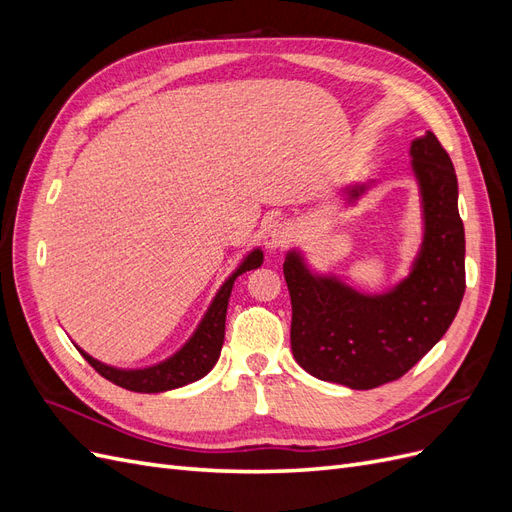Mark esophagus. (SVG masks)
Masks as SVG:
<instances>
[{"instance_id":"obj_1","label":"esophagus","mask_w":512,"mask_h":512,"mask_svg":"<svg viewBox=\"0 0 512 512\" xmlns=\"http://www.w3.org/2000/svg\"><path fill=\"white\" fill-rule=\"evenodd\" d=\"M288 241V228L282 220H271L262 228V243H265L267 250H280Z\"/></svg>"}]
</instances>
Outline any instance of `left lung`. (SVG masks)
I'll use <instances>...</instances> for the list:
<instances>
[{"mask_svg":"<svg viewBox=\"0 0 512 512\" xmlns=\"http://www.w3.org/2000/svg\"><path fill=\"white\" fill-rule=\"evenodd\" d=\"M410 156L425 235L406 280L389 292L363 294L333 275H314L299 252L286 254L292 354L320 380L356 391L393 382L440 342L457 316L466 292V235L455 168L433 132L414 138ZM365 190L346 188L348 203Z\"/></svg>","mask_w":512,"mask_h":512,"instance_id":"obj_1","label":"left lung"}]
</instances>
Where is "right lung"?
<instances>
[{
    "label": "right lung",
    "instance_id": "obj_1",
    "mask_svg": "<svg viewBox=\"0 0 512 512\" xmlns=\"http://www.w3.org/2000/svg\"><path fill=\"white\" fill-rule=\"evenodd\" d=\"M262 265V252L254 250L247 254V258L241 262V267L232 273L228 280L222 284V288L215 294L213 303L209 305L205 318L200 320L198 329L194 335L185 342V346L175 352L170 359L151 365L145 369H117L111 365H104L96 361L94 356L87 352L85 361L94 367L98 374L113 384L121 386V389H128L134 393H162L170 389H179L190 382H196L213 369V365L220 359V350L224 344V327H226V309L228 299L232 292V284H235L237 277L245 271L256 269Z\"/></svg>",
    "mask_w": 512,
    "mask_h": 512
}]
</instances>
